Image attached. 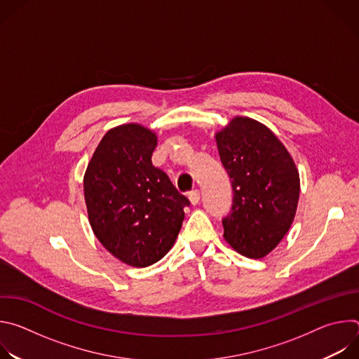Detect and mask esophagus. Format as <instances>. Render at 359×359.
Listing matches in <instances>:
<instances>
[{
	"label": "esophagus",
	"mask_w": 359,
	"mask_h": 359,
	"mask_svg": "<svg viewBox=\"0 0 359 359\" xmlns=\"http://www.w3.org/2000/svg\"><path fill=\"white\" fill-rule=\"evenodd\" d=\"M189 200H190V203L193 204V206H196V204L200 201V191L198 190H193L191 193H189Z\"/></svg>",
	"instance_id": "obj_1"
}]
</instances>
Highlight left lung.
<instances>
[{"instance_id":"left-lung-1","label":"left lung","mask_w":359,"mask_h":359,"mask_svg":"<svg viewBox=\"0 0 359 359\" xmlns=\"http://www.w3.org/2000/svg\"><path fill=\"white\" fill-rule=\"evenodd\" d=\"M215 137L234 193L223 237L241 255L263 259L294 222L298 169L273 130L255 119L234 116Z\"/></svg>"}]
</instances>
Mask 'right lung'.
<instances>
[{
    "label": "right lung",
    "instance_id": "right-lung-1",
    "mask_svg": "<svg viewBox=\"0 0 359 359\" xmlns=\"http://www.w3.org/2000/svg\"><path fill=\"white\" fill-rule=\"evenodd\" d=\"M158 135L139 125L109 129L83 176L89 224L114 257L132 267L158 263L173 247L189 200L151 165Z\"/></svg>",
    "mask_w": 359,
    "mask_h": 359
}]
</instances>
